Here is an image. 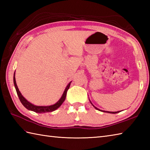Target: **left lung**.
Listing matches in <instances>:
<instances>
[{
  "label": "left lung",
  "instance_id": "8db88e82",
  "mask_svg": "<svg viewBox=\"0 0 150 150\" xmlns=\"http://www.w3.org/2000/svg\"><path fill=\"white\" fill-rule=\"evenodd\" d=\"M90 103H91V101H90ZM91 104H92V103H91ZM93 105V104H92ZM93 107L95 108V109L96 110H99V111H103V112H107V113H113V114H115V113H119V112H120V111H114V112H113V111H103V110H99V109H98L97 108H96L95 106H93Z\"/></svg>",
  "mask_w": 150,
  "mask_h": 150
}]
</instances>
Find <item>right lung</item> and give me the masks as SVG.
<instances>
[{"instance_id": "right-lung-1", "label": "right lung", "mask_w": 150, "mask_h": 150, "mask_svg": "<svg viewBox=\"0 0 150 150\" xmlns=\"http://www.w3.org/2000/svg\"><path fill=\"white\" fill-rule=\"evenodd\" d=\"M15 73H14V76H13V82H14V86L15 88L16 89V91H17V93L19 99H20V101L21 102V103L22 104L23 106L27 108L28 110H31L35 111L36 113H46V112H51V111H53L56 110L57 108H59L60 106H61L62 104L64 103V101L66 99V94H67V91H68V89L70 86V84H71V82H70L67 85V86L65 89L62 95L61 98H60L59 101L56 103L55 104L51 105V106H35V105H33V104L30 103V102H28L26 98H25L23 96H22L21 93L19 91L18 88L17 87V83H16V81H15Z\"/></svg>"}]
</instances>
